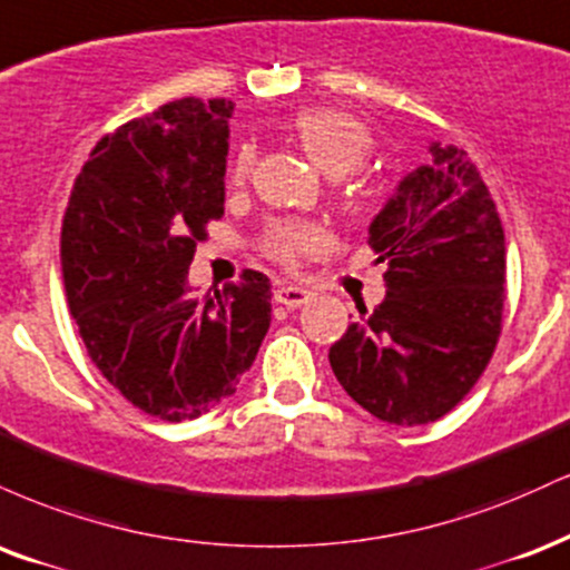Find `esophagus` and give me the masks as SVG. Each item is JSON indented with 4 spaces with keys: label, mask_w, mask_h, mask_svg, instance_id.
Wrapping results in <instances>:
<instances>
[{
    "label": "esophagus",
    "mask_w": 570,
    "mask_h": 570,
    "mask_svg": "<svg viewBox=\"0 0 570 570\" xmlns=\"http://www.w3.org/2000/svg\"><path fill=\"white\" fill-rule=\"evenodd\" d=\"M309 298H312V291H306V287H298V285H283L274 291V301L287 306V309H298V306H304Z\"/></svg>",
    "instance_id": "obj_1"
}]
</instances>
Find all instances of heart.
Masks as SVG:
<instances>
[{
    "label": "heart",
    "instance_id": "1",
    "mask_svg": "<svg viewBox=\"0 0 570 570\" xmlns=\"http://www.w3.org/2000/svg\"><path fill=\"white\" fill-rule=\"evenodd\" d=\"M298 146L327 176H346L365 163L373 149L371 130L363 119L341 109H309L301 111L291 125ZM250 144H243L229 165V184L245 186L253 170ZM325 245V232L304 220H279L266 234L264 247L279 264L296 266L301 258Z\"/></svg>",
    "mask_w": 570,
    "mask_h": 570
}]
</instances>
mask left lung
Returning <instances> with one entry per match:
<instances>
[{"mask_svg":"<svg viewBox=\"0 0 570 570\" xmlns=\"http://www.w3.org/2000/svg\"><path fill=\"white\" fill-rule=\"evenodd\" d=\"M403 178L367 229L386 261V298L327 357L338 384L381 421L443 419L483 376L499 344L507 247L491 191L456 146Z\"/></svg>","mask_w":570,"mask_h":570,"instance_id":"8db88e82","label":"left lung"}]
</instances>
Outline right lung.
I'll use <instances>...</instances> for the list:
<instances>
[{
    "label": "right lung",
    "mask_w": 570,
    "mask_h": 570,
    "mask_svg": "<svg viewBox=\"0 0 570 570\" xmlns=\"http://www.w3.org/2000/svg\"><path fill=\"white\" fill-rule=\"evenodd\" d=\"M226 98H180L96 144L60 226L66 298L114 390L154 419H197L234 394L272 323V285L245 269L203 301L186 274L224 216Z\"/></svg>",
    "instance_id": "obj_1"
}]
</instances>
